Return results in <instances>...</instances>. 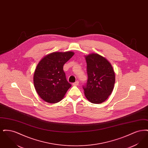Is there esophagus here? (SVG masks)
<instances>
[{"label": "esophagus", "instance_id": "esophagus-1", "mask_svg": "<svg viewBox=\"0 0 148 148\" xmlns=\"http://www.w3.org/2000/svg\"><path fill=\"white\" fill-rule=\"evenodd\" d=\"M79 84V82L78 81H76L75 83H74L73 84V85H74V86H77V85Z\"/></svg>", "mask_w": 148, "mask_h": 148}]
</instances>
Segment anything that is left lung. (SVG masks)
<instances>
[{
  "label": "left lung",
  "mask_w": 148,
  "mask_h": 148,
  "mask_svg": "<svg viewBox=\"0 0 148 148\" xmlns=\"http://www.w3.org/2000/svg\"><path fill=\"white\" fill-rule=\"evenodd\" d=\"M87 64L88 81L83 88L85 96L92 103L104 102L113 92L115 73L106 58L96 53L85 56Z\"/></svg>",
  "instance_id": "obj_1"
}]
</instances>
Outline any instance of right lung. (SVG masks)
Segmentation results:
<instances>
[{
  "label": "right lung",
  "instance_id": "right-lung-1",
  "mask_svg": "<svg viewBox=\"0 0 148 148\" xmlns=\"http://www.w3.org/2000/svg\"><path fill=\"white\" fill-rule=\"evenodd\" d=\"M74 53L54 52L44 56L35 69L33 82L35 90L43 100L49 103L61 101L71 84L66 80L63 65Z\"/></svg>",
  "mask_w": 148,
  "mask_h": 148
}]
</instances>
